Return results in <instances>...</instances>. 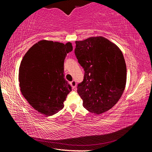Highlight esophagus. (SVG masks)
Returning <instances> with one entry per match:
<instances>
[{
  "instance_id": "1",
  "label": "esophagus",
  "mask_w": 152,
  "mask_h": 152,
  "mask_svg": "<svg viewBox=\"0 0 152 152\" xmlns=\"http://www.w3.org/2000/svg\"><path fill=\"white\" fill-rule=\"evenodd\" d=\"M70 85L72 86V88L74 89L76 88V82L75 80H72L71 82H70Z\"/></svg>"
}]
</instances>
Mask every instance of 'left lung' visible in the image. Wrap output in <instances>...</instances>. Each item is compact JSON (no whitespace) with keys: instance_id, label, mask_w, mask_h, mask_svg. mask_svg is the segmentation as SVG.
I'll use <instances>...</instances> for the list:
<instances>
[{"instance_id":"1","label":"left lung","mask_w":152,"mask_h":152,"mask_svg":"<svg viewBox=\"0 0 152 152\" xmlns=\"http://www.w3.org/2000/svg\"><path fill=\"white\" fill-rule=\"evenodd\" d=\"M75 54L85 71L77 87L89 112L99 115L116 104L125 91L127 68L118 46L102 36L76 41Z\"/></svg>"}]
</instances>
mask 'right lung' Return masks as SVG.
I'll list each match as a JSON object with an SVG mask.
<instances>
[{"mask_svg":"<svg viewBox=\"0 0 152 152\" xmlns=\"http://www.w3.org/2000/svg\"><path fill=\"white\" fill-rule=\"evenodd\" d=\"M73 50L72 43L41 40L35 43L20 62V91L33 109L51 116L64 108L72 91L64 77V62Z\"/></svg>","mask_w":152,"mask_h":152,"instance_id":"1","label":"right lung"}]
</instances>
